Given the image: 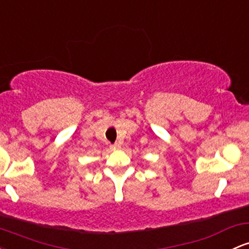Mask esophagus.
Here are the masks:
<instances>
[{"label":"esophagus","mask_w":249,"mask_h":249,"mask_svg":"<svg viewBox=\"0 0 249 249\" xmlns=\"http://www.w3.org/2000/svg\"><path fill=\"white\" fill-rule=\"evenodd\" d=\"M118 147H119V144H112V145H111V149L112 150H116V149H118Z\"/></svg>","instance_id":"esophagus-1"}]
</instances>
